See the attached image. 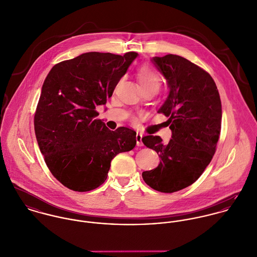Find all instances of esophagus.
<instances>
[{"label":"esophagus","mask_w":257,"mask_h":257,"mask_svg":"<svg viewBox=\"0 0 257 257\" xmlns=\"http://www.w3.org/2000/svg\"><path fill=\"white\" fill-rule=\"evenodd\" d=\"M136 140H137V146L138 147H143V135L142 134H137L136 136Z\"/></svg>","instance_id":"esophagus-1"}]
</instances>
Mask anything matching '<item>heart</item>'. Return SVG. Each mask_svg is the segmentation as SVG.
<instances>
[{"mask_svg":"<svg viewBox=\"0 0 257 257\" xmlns=\"http://www.w3.org/2000/svg\"><path fill=\"white\" fill-rule=\"evenodd\" d=\"M138 80L142 90L155 89L158 91L161 85V77L154 69L149 66H142L138 70Z\"/></svg>","mask_w":257,"mask_h":257,"instance_id":"b5f03b06","label":"heart"}]
</instances>
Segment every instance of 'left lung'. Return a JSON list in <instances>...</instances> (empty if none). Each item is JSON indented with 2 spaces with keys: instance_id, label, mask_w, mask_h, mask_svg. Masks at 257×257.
I'll return each instance as SVG.
<instances>
[{
  "instance_id": "1",
  "label": "left lung",
  "mask_w": 257,
  "mask_h": 257,
  "mask_svg": "<svg viewBox=\"0 0 257 257\" xmlns=\"http://www.w3.org/2000/svg\"><path fill=\"white\" fill-rule=\"evenodd\" d=\"M167 81L169 92L157 112L168 116L171 140L143 138L146 147L161 158L155 169L143 172L145 182L162 193H173L194 183L211 162L221 124L220 94L211 75L179 55L152 57Z\"/></svg>"
}]
</instances>
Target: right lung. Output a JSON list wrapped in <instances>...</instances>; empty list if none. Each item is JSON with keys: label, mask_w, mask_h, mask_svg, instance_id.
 I'll return each mask as SVG.
<instances>
[{"label": "right lung", "mask_w": 257, "mask_h": 257, "mask_svg": "<svg viewBox=\"0 0 257 257\" xmlns=\"http://www.w3.org/2000/svg\"><path fill=\"white\" fill-rule=\"evenodd\" d=\"M87 52L54 65L46 76L35 114L40 152L52 175L65 187L87 192L105 182L111 159L134 149L137 133L109 130L95 118L138 57Z\"/></svg>", "instance_id": "right-lung-1"}]
</instances>
